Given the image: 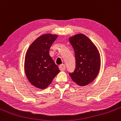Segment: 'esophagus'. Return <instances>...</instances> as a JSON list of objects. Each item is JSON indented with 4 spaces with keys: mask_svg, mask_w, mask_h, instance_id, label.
<instances>
[{
    "mask_svg": "<svg viewBox=\"0 0 121 121\" xmlns=\"http://www.w3.org/2000/svg\"><path fill=\"white\" fill-rule=\"evenodd\" d=\"M65 69H66V66L65 65H62L59 66V69H60L61 71L65 70Z\"/></svg>",
    "mask_w": 121,
    "mask_h": 121,
    "instance_id": "obj_1",
    "label": "esophagus"
}]
</instances>
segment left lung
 <instances>
[{
  "mask_svg": "<svg viewBox=\"0 0 121 121\" xmlns=\"http://www.w3.org/2000/svg\"><path fill=\"white\" fill-rule=\"evenodd\" d=\"M75 53L76 68L69 73L71 79L80 86L91 83L100 69V55L96 46L83 34H78L69 38Z\"/></svg>",
  "mask_w": 121,
  "mask_h": 121,
  "instance_id": "left-lung-1",
  "label": "left lung"
}]
</instances>
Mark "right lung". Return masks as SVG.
I'll return each instance as SVG.
<instances>
[{"mask_svg":"<svg viewBox=\"0 0 121 121\" xmlns=\"http://www.w3.org/2000/svg\"><path fill=\"white\" fill-rule=\"evenodd\" d=\"M58 35L43 34L31 44L26 52L24 70L30 83L35 87H48L59 73V68L49 55V49Z\"/></svg>","mask_w":121,"mask_h":121,"instance_id":"obj_1","label":"right lung"}]
</instances>
